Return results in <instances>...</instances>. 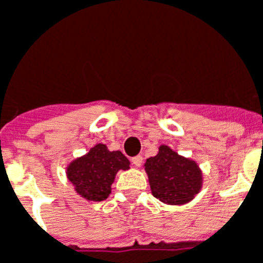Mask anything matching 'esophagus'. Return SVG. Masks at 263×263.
I'll use <instances>...</instances> for the list:
<instances>
[{
  "label": "esophagus",
  "instance_id": "1",
  "mask_svg": "<svg viewBox=\"0 0 263 263\" xmlns=\"http://www.w3.org/2000/svg\"><path fill=\"white\" fill-rule=\"evenodd\" d=\"M132 165L134 166H137V167H139V166L142 165V156H139V155H138V156H134V158H132Z\"/></svg>",
  "mask_w": 263,
  "mask_h": 263
}]
</instances>
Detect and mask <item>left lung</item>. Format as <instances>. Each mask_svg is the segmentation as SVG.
I'll use <instances>...</instances> for the list:
<instances>
[{
  "label": "left lung",
  "instance_id": "left-lung-1",
  "mask_svg": "<svg viewBox=\"0 0 263 263\" xmlns=\"http://www.w3.org/2000/svg\"><path fill=\"white\" fill-rule=\"evenodd\" d=\"M151 192L162 203L183 205L190 203L203 187V171L194 159L160 145L158 154L143 163Z\"/></svg>",
  "mask_w": 263,
  "mask_h": 263
}]
</instances>
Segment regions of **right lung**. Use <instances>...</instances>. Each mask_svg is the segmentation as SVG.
Instances as JSON below:
<instances>
[{
    "label": "right lung",
    "mask_w": 263,
    "mask_h": 263,
    "mask_svg": "<svg viewBox=\"0 0 263 263\" xmlns=\"http://www.w3.org/2000/svg\"><path fill=\"white\" fill-rule=\"evenodd\" d=\"M129 165L122 152L109 151L105 143H96L86 155L70 162L66 176L80 197L88 201H103L111 193L117 173L128 171Z\"/></svg>",
    "instance_id": "obj_1"
}]
</instances>
